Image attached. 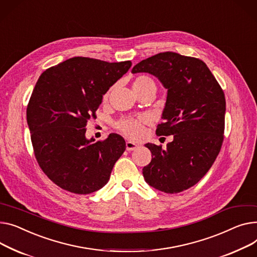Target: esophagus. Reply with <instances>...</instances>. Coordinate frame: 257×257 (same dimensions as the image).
<instances>
[{"label":"esophagus","mask_w":257,"mask_h":257,"mask_svg":"<svg viewBox=\"0 0 257 257\" xmlns=\"http://www.w3.org/2000/svg\"><path fill=\"white\" fill-rule=\"evenodd\" d=\"M139 145L138 144H135V143H133V142H126V150L127 151H134V150H136V149H139Z\"/></svg>","instance_id":"1"}]
</instances>
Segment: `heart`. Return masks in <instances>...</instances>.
<instances>
[{
  "instance_id": "b5f03b06",
  "label": "heart",
  "mask_w": 257,
  "mask_h": 257,
  "mask_svg": "<svg viewBox=\"0 0 257 257\" xmlns=\"http://www.w3.org/2000/svg\"><path fill=\"white\" fill-rule=\"evenodd\" d=\"M147 88H156V83L154 81L153 78L147 75H141L139 77H136L135 80L133 81V90L134 91H141ZM108 98V93L104 95L103 100H107ZM150 118L149 116L143 115L138 118H133V117H128V118H123L121 121H118L116 124V128L122 131L124 134L131 139H140L144 134V126L146 124H149Z\"/></svg>"
}]
</instances>
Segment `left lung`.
<instances>
[{
  "mask_svg": "<svg viewBox=\"0 0 257 257\" xmlns=\"http://www.w3.org/2000/svg\"><path fill=\"white\" fill-rule=\"evenodd\" d=\"M131 72L156 76L167 90L163 122L156 134L174 135L165 150L146 145L152 160L143 168L144 178L162 192H182L209 172L221 150L225 119L223 90L206 63L173 51L143 60Z\"/></svg>",
  "mask_w": 257,
  "mask_h": 257,
  "instance_id": "left-lung-1",
  "label": "left lung"
}]
</instances>
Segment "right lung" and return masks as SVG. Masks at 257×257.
Instances as JSON below:
<instances>
[{"instance_id": "right-lung-1", "label": "right lung", "mask_w": 257, "mask_h": 257, "mask_svg": "<svg viewBox=\"0 0 257 257\" xmlns=\"http://www.w3.org/2000/svg\"><path fill=\"white\" fill-rule=\"evenodd\" d=\"M74 57L46 69L31 95L27 121L36 160L62 189L89 194L106 185L126 150L121 135L85 139V126L111 85L131 67Z\"/></svg>"}]
</instances>
